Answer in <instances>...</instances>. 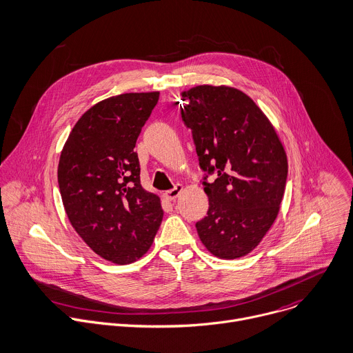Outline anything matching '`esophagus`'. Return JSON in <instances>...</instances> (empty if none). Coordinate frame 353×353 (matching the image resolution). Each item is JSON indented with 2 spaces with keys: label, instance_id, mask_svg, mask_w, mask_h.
<instances>
[{
  "label": "esophagus",
  "instance_id": "esophagus-1",
  "mask_svg": "<svg viewBox=\"0 0 353 353\" xmlns=\"http://www.w3.org/2000/svg\"><path fill=\"white\" fill-rule=\"evenodd\" d=\"M182 190H183V186L181 185V183H178V185H175L171 190H167L165 193H164V197L167 199V200H175L181 193H182Z\"/></svg>",
  "mask_w": 353,
  "mask_h": 353
}]
</instances>
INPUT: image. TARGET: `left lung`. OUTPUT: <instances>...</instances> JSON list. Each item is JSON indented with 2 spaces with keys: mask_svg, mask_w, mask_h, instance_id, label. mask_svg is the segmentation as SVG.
Wrapping results in <instances>:
<instances>
[{
  "mask_svg": "<svg viewBox=\"0 0 353 353\" xmlns=\"http://www.w3.org/2000/svg\"><path fill=\"white\" fill-rule=\"evenodd\" d=\"M182 97V121L207 172L208 211L196 223L199 238L220 259L246 256L278 216L288 175L284 146L264 112L238 89L201 85ZM213 173L215 182L207 183Z\"/></svg>",
  "mask_w": 353,
  "mask_h": 353,
  "instance_id": "obj_1",
  "label": "left lung"
}]
</instances>
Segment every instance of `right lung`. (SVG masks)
<instances>
[{
    "mask_svg": "<svg viewBox=\"0 0 353 353\" xmlns=\"http://www.w3.org/2000/svg\"><path fill=\"white\" fill-rule=\"evenodd\" d=\"M159 96L125 93L97 103L61 152L58 185L69 223L94 253L115 264L142 257L163 221L160 197L140 185L134 152Z\"/></svg>",
    "mask_w": 353,
    "mask_h": 353,
    "instance_id": "right-lung-1",
    "label": "right lung"
}]
</instances>
